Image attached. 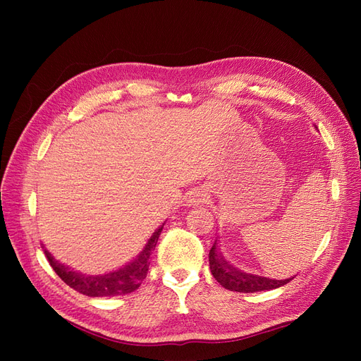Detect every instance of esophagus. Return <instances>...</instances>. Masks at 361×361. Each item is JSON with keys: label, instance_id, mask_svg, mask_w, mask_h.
I'll list each match as a JSON object with an SVG mask.
<instances>
[{"label": "esophagus", "instance_id": "obj_1", "mask_svg": "<svg viewBox=\"0 0 361 361\" xmlns=\"http://www.w3.org/2000/svg\"><path fill=\"white\" fill-rule=\"evenodd\" d=\"M206 195H207L206 191H203V190H195V191H192V192L190 194L188 203H190L191 206H200V204L204 203Z\"/></svg>", "mask_w": 361, "mask_h": 361}]
</instances>
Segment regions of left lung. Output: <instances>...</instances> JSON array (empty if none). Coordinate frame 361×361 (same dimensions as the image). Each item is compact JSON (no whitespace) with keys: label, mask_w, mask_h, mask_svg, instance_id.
I'll use <instances>...</instances> for the list:
<instances>
[{"label":"left lung","mask_w":361,"mask_h":361,"mask_svg":"<svg viewBox=\"0 0 361 361\" xmlns=\"http://www.w3.org/2000/svg\"><path fill=\"white\" fill-rule=\"evenodd\" d=\"M209 268L214 279L220 283L223 288L233 292L248 293V292L277 289L283 285H286V283H289L293 279V277H289L285 280H276V279L255 276V274H248V272H244V271H239L224 259L220 248H218L216 239L209 251Z\"/></svg>","instance_id":"8db88e82"}]
</instances>
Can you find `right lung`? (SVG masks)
Wrapping results in <instances>:
<instances>
[{"label":"right lung","mask_w":361,"mask_h":361,"mask_svg":"<svg viewBox=\"0 0 361 361\" xmlns=\"http://www.w3.org/2000/svg\"><path fill=\"white\" fill-rule=\"evenodd\" d=\"M164 224L166 223H162V226H159L154 235L147 239L145 248L141 250V253L134 260L128 262L122 268L105 272V274L85 276L82 272L73 271L69 267L60 264L57 259L51 256L48 250H45V256L52 269L57 272V276L68 286H71L76 292L87 295V297H116V295L130 293L140 288V285L147 276L150 257L157 247Z\"/></svg>","instance_id":"1"}]
</instances>
